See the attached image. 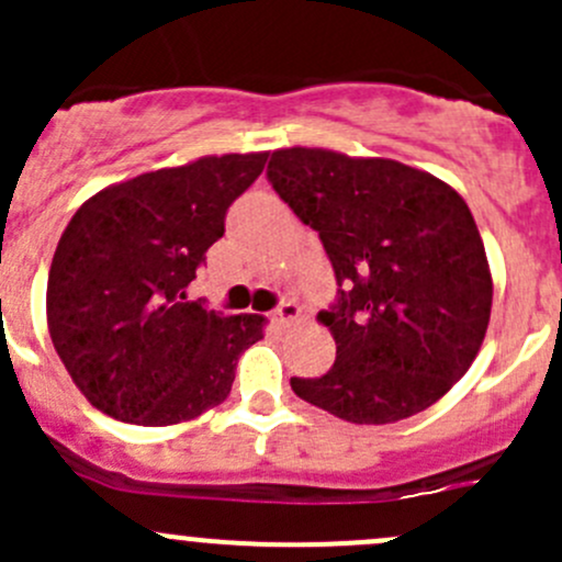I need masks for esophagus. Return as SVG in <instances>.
Returning <instances> with one entry per match:
<instances>
[{"label": "esophagus", "mask_w": 562, "mask_h": 562, "mask_svg": "<svg viewBox=\"0 0 562 562\" xmlns=\"http://www.w3.org/2000/svg\"><path fill=\"white\" fill-rule=\"evenodd\" d=\"M302 317V307H299L296 302H282L280 307L271 313V321L277 323V326H291L293 321H299Z\"/></svg>", "instance_id": "1"}]
</instances>
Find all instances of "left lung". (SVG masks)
Returning <instances> with one entry per match:
<instances>
[{
	"instance_id": "left-lung-1",
	"label": "left lung",
	"mask_w": 562,
	"mask_h": 562,
	"mask_svg": "<svg viewBox=\"0 0 562 562\" xmlns=\"http://www.w3.org/2000/svg\"><path fill=\"white\" fill-rule=\"evenodd\" d=\"M266 176L317 231L339 285L317 313L337 361L291 389L353 424L427 411L470 370L490 326L492 274L468 203L418 168L307 146L277 149Z\"/></svg>"
}]
</instances>
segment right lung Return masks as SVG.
I'll return each mask as SVG.
<instances>
[{
	"mask_svg": "<svg viewBox=\"0 0 562 562\" xmlns=\"http://www.w3.org/2000/svg\"><path fill=\"white\" fill-rule=\"evenodd\" d=\"M266 157L209 155L140 173L100 190L67 223L48 271V331L72 383L105 416L168 427L231 394L266 317L187 302V285Z\"/></svg>",
	"mask_w": 562,
	"mask_h": 562,
	"instance_id": "1",
	"label": "right lung"
}]
</instances>
